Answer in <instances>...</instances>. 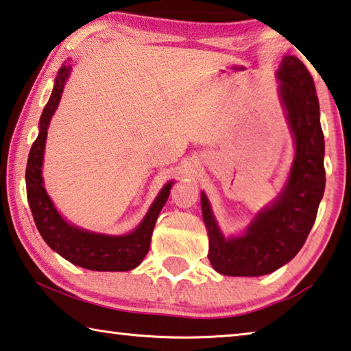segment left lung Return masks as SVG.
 I'll use <instances>...</instances> for the list:
<instances>
[{"mask_svg": "<svg viewBox=\"0 0 351 351\" xmlns=\"http://www.w3.org/2000/svg\"><path fill=\"white\" fill-rule=\"evenodd\" d=\"M276 76L295 141V158L285 189L274 203L256 214L243 234L231 237L221 234L208 197L202 193L209 236L208 258L221 275H267L295 258L314 225L325 192V141L313 76L295 56L282 58Z\"/></svg>", "mask_w": 351, "mask_h": 351, "instance_id": "obj_1", "label": "left lung"}]
</instances>
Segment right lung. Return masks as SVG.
Instances as JSON below:
<instances>
[{
  "instance_id": "obj_1",
  "label": "right lung",
  "mask_w": 351,
  "mask_h": 351,
  "mask_svg": "<svg viewBox=\"0 0 351 351\" xmlns=\"http://www.w3.org/2000/svg\"><path fill=\"white\" fill-rule=\"evenodd\" d=\"M71 65L64 64L54 80V87L48 103L43 109L40 123H38V136L32 143L26 165V195L29 203L36 226L43 241L56 253L70 261L71 264L82 269L97 271H126L142 263L145 258L152 234L158 220L160 209L169 198L173 181L162 187L159 195L148 209L147 215L138 223L134 231L125 236H108L99 232L81 230L62 219V215L54 208L51 199L43 187L42 164L43 152L48 134L49 120L58 109L60 97H62L65 81L69 80Z\"/></svg>"
}]
</instances>
